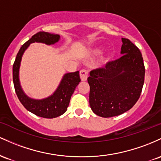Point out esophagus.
Listing matches in <instances>:
<instances>
[{"mask_svg": "<svg viewBox=\"0 0 161 161\" xmlns=\"http://www.w3.org/2000/svg\"><path fill=\"white\" fill-rule=\"evenodd\" d=\"M80 77L81 81H86L88 77V72L86 70H81L80 71Z\"/></svg>", "mask_w": 161, "mask_h": 161, "instance_id": "34e87169", "label": "esophagus"}]
</instances>
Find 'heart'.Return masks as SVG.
<instances>
[{
    "instance_id": "obj_1",
    "label": "heart",
    "mask_w": 161,
    "mask_h": 161,
    "mask_svg": "<svg viewBox=\"0 0 161 161\" xmlns=\"http://www.w3.org/2000/svg\"><path fill=\"white\" fill-rule=\"evenodd\" d=\"M102 53V48H96L93 51V56H99Z\"/></svg>"
}]
</instances>
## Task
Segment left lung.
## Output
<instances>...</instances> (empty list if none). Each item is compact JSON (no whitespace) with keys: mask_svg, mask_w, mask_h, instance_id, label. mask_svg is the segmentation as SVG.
<instances>
[{"mask_svg":"<svg viewBox=\"0 0 161 161\" xmlns=\"http://www.w3.org/2000/svg\"><path fill=\"white\" fill-rule=\"evenodd\" d=\"M122 56L105 68L90 72L89 103L92 111L103 118L116 116L132 108L140 97L145 68L140 50L122 38Z\"/></svg>","mask_w":161,"mask_h":161,"instance_id":"left-lung-1","label":"left lung"}]
</instances>
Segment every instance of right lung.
<instances>
[{
	"instance_id": "1",
	"label": "right lung",
	"mask_w": 161,
	"mask_h": 161,
	"mask_svg": "<svg viewBox=\"0 0 161 161\" xmlns=\"http://www.w3.org/2000/svg\"><path fill=\"white\" fill-rule=\"evenodd\" d=\"M59 39V35L46 32H37L23 45L13 65V81L18 99L28 111L42 118H56L67 111L71 96L76 86L80 82L79 71L64 74L58 86L51 96L42 100H36L28 97L21 87L19 78V67L23 53L31 43L40 42L49 46L55 44Z\"/></svg>"
}]
</instances>
